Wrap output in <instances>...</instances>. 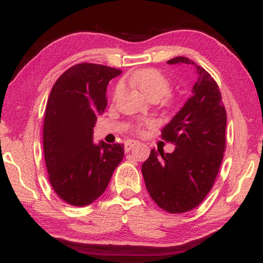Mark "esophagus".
Instances as JSON below:
<instances>
[{"instance_id":"obj_1","label":"esophagus","mask_w":263,"mask_h":263,"mask_svg":"<svg viewBox=\"0 0 263 263\" xmlns=\"http://www.w3.org/2000/svg\"><path fill=\"white\" fill-rule=\"evenodd\" d=\"M138 144H139V142L136 141V140H126L125 145H124V147H125L126 152H128V151L132 149V147H135V146L138 145Z\"/></svg>"}]
</instances>
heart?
Listing matches in <instances>:
<instances>
[{"label":"heart","mask_w":263,"mask_h":263,"mask_svg":"<svg viewBox=\"0 0 263 263\" xmlns=\"http://www.w3.org/2000/svg\"><path fill=\"white\" fill-rule=\"evenodd\" d=\"M125 82L139 89L144 96L152 100H161L171 91V82L160 70L154 68L138 69L127 75ZM124 92V84L118 83L115 89L114 99L118 100ZM149 122H140L136 125V131L141 132V127Z\"/></svg>","instance_id":"heart-1"}]
</instances>
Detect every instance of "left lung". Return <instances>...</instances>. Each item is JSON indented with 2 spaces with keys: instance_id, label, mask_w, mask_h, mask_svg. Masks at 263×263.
Returning <instances> with one entry per match:
<instances>
[{
  "instance_id": "1",
  "label": "left lung",
  "mask_w": 263,
  "mask_h": 263,
  "mask_svg": "<svg viewBox=\"0 0 263 263\" xmlns=\"http://www.w3.org/2000/svg\"><path fill=\"white\" fill-rule=\"evenodd\" d=\"M167 64L193 65L198 78L193 96L161 132L163 140L176 146L174 152L152 149L141 172L149 196L162 210L183 213L199 205L215 183L228 117L218 84L205 69L185 57Z\"/></svg>"
}]
</instances>
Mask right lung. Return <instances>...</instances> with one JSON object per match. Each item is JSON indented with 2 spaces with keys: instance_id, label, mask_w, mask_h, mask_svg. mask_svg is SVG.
Segmentation results:
<instances>
[{
  "instance_id": "right-lung-1",
  "label": "right lung",
  "mask_w": 263,
  "mask_h": 263,
  "mask_svg": "<svg viewBox=\"0 0 263 263\" xmlns=\"http://www.w3.org/2000/svg\"><path fill=\"white\" fill-rule=\"evenodd\" d=\"M121 73L103 65H74L48 96L43 127L48 180L70 205H89L99 198L123 160L124 145L92 141L97 116L108 104L106 86Z\"/></svg>"
}]
</instances>
